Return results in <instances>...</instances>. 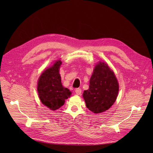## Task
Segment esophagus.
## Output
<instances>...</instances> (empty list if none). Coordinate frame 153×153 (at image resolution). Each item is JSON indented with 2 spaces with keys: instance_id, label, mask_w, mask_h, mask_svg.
Instances as JSON below:
<instances>
[{
  "instance_id": "1",
  "label": "esophagus",
  "mask_w": 153,
  "mask_h": 153,
  "mask_svg": "<svg viewBox=\"0 0 153 153\" xmlns=\"http://www.w3.org/2000/svg\"><path fill=\"white\" fill-rule=\"evenodd\" d=\"M75 92L77 95H81V92H82V91H81V89H79V88H78V89H76L75 90Z\"/></svg>"
}]
</instances>
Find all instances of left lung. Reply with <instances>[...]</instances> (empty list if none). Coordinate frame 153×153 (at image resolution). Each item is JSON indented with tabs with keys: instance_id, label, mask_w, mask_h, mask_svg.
Masks as SVG:
<instances>
[{
	"instance_id": "left-lung-1",
	"label": "left lung",
	"mask_w": 153,
	"mask_h": 153,
	"mask_svg": "<svg viewBox=\"0 0 153 153\" xmlns=\"http://www.w3.org/2000/svg\"><path fill=\"white\" fill-rule=\"evenodd\" d=\"M118 91L119 85L114 71L106 63L99 62L90 79L89 89L83 93L86 107L94 114L105 111L113 105Z\"/></svg>"
}]
</instances>
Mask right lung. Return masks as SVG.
Returning a JSON list of instances; mask_svg holds the SVG:
<instances>
[{"instance_id": "obj_1", "label": "right lung", "mask_w": 153, "mask_h": 153, "mask_svg": "<svg viewBox=\"0 0 153 153\" xmlns=\"http://www.w3.org/2000/svg\"><path fill=\"white\" fill-rule=\"evenodd\" d=\"M61 64V60L56 61L51 67L43 72L38 81L39 98L43 105L51 110L62 107L71 94V92L61 84L59 73Z\"/></svg>"}]
</instances>
